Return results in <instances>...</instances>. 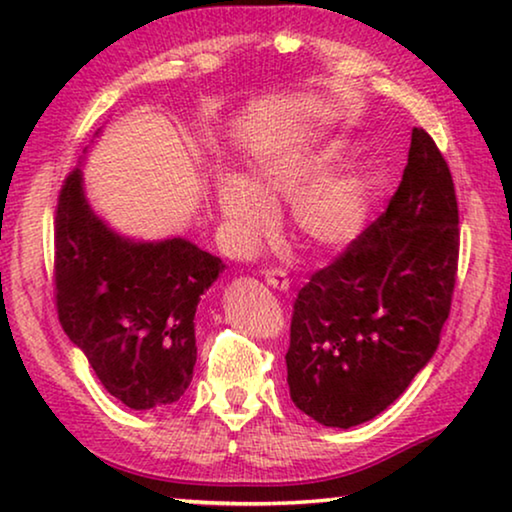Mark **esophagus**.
I'll use <instances>...</instances> for the list:
<instances>
[{
    "mask_svg": "<svg viewBox=\"0 0 512 512\" xmlns=\"http://www.w3.org/2000/svg\"><path fill=\"white\" fill-rule=\"evenodd\" d=\"M265 282L277 291H289V277H286V272L282 268L265 270Z\"/></svg>",
    "mask_w": 512,
    "mask_h": 512,
    "instance_id": "1",
    "label": "esophagus"
}]
</instances>
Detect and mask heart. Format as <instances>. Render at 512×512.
<instances>
[{
    "label": "heart",
    "instance_id": "heart-1",
    "mask_svg": "<svg viewBox=\"0 0 512 512\" xmlns=\"http://www.w3.org/2000/svg\"><path fill=\"white\" fill-rule=\"evenodd\" d=\"M345 153V139H321L261 160L249 181L221 174L214 181L216 207L237 240L251 244L275 223L272 207L289 200V221L300 242L317 254L345 249L366 228L373 193L361 165L330 172Z\"/></svg>",
    "mask_w": 512,
    "mask_h": 512
}]
</instances>
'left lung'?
<instances>
[{
	"label": "left lung",
	"instance_id": "1",
	"mask_svg": "<svg viewBox=\"0 0 512 512\" xmlns=\"http://www.w3.org/2000/svg\"><path fill=\"white\" fill-rule=\"evenodd\" d=\"M457 261L450 167L415 128L387 212L298 291L286 352L296 408L338 429L387 410L436 354Z\"/></svg>",
	"mask_w": 512,
	"mask_h": 512
}]
</instances>
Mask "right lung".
Here are the masks:
<instances>
[{
  "mask_svg": "<svg viewBox=\"0 0 512 512\" xmlns=\"http://www.w3.org/2000/svg\"><path fill=\"white\" fill-rule=\"evenodd\" d=\"M184 237L135 242L88 205L83 172L62 184L55 214V303L97 380L132 410L179 401L198 359L195 310L223 272Z\"/></svg>",
  "mask_w": 512,
  "mask_h": 512,
  "instance_id": "1",
  "label": "right lung"
}]
</instances>
